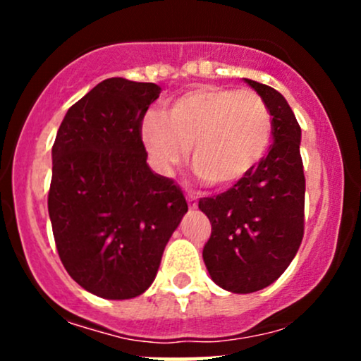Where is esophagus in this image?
Returning a JSON list of instances; mask_svg holds the SVG:
<instances>
[{
  "label": "esophagus",
  "instance_id": "esophagus-1",
  "mask_svg": "<svg viewBox=\"0 0 361 361\" xmlns=\"http://www.w3.org/2000/svg\"><path fill=\"white\" fill-rule=\"evenodd\" d=\"M186 200H188V205H190V209H197V197H195L193 193H190L188 197H186Z\"/></svg>",
  "mask_w": 361,
  "mask_h": 361
}]
</instances>
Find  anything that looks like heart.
<instances>
[{
	"instance_id": "1",
	"label": "heart",
	"mask_w": 361,
	"mask_h": 361,
	"mask_svg": "<svg viewBox=\"0 0 361 361\" xmlns=\"http://www.w3.org/2000/svg\"><path fill=\"white\" fill-rule=\"evenodd\" d=\"M273 118L255 91L202 85L175 98L164 114H151L142 140L152 163L163 173L190 161L198 176L214 188L244 180L267 156Z\"/></svg>"
}]
</instances>
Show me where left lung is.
Listing matches in <instances>:
<instances>
[{
    "instance_id": "left-lung-1",
    "label": "left lung",
    "mask_w": 361,
    "mask_h": 361,
    "mask_svg": "<svg viewBox=\"0 0 361 361\" xmlns=\"http://www.w3.org/2000/svg\"><path fill=\"white\" fill-rule=\"evenodd\" d=\"M244 81L270 109L273 146L233 188L198 202L212 224L204 246L205 267L219 287L234 293L258 292L271 285L295 258L304 238L300 126L279 91Z\"/></svg>"
}]
</instances>
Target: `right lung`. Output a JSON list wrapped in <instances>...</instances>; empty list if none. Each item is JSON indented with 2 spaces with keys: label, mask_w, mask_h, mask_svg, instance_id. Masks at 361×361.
Masks as SVG:
<instances>
[{
  "label": "right lung",
  "mask_w": 361,
  "mask_h": 361,
  "mask_svg": "<svg viewBox=\"0 0 361 361\" xmlns=\"http://www.w3.org/2000/svg\"><path fill=\"white\" fill-rule=\"evenodd\" d=\"M161 88L109 78L68 110L52 146L49 217L71 279L102 299L151 287L188 210L175 181L151 171L142 118Z\"/></svg>",
  "instance_id": "1"
}]
</instances>
